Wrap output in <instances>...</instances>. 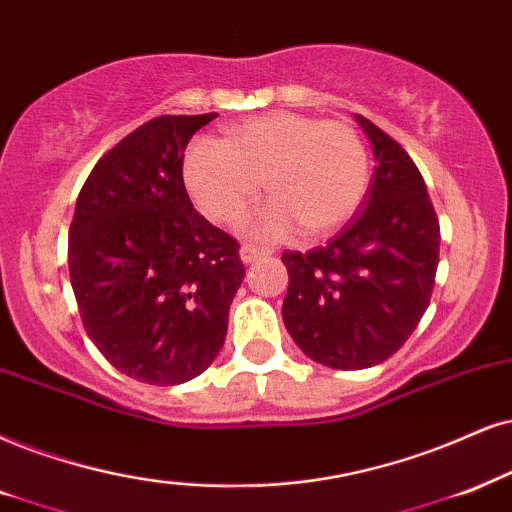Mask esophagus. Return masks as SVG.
Masks as SVG:
<instances>
[{"label":"esophagus","instance_id":"34e87169","mask_svg":"<svg viewBox=\"0 0 512 512\" xmlns=\"http://www.w3.org/2000/svg\"><path fill=\"white\" fill-rule=\"evenodd\" d=\"M264 255H269V250H262V248H257V245H250V243L241 245V260L245 264L260 260V257H264Z\"/></svg>","mask_w":512,"mask_h":512}]
</instances>
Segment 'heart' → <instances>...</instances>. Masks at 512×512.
<instances>
[{"label":"heart","instance_id":"1","mask_svg":"<svg viewBox=\"0 0 512 512\" xmlns=\"http://www.w3.org/2000/svg\"><path fill=\"white\" fill-rule=\"evenodd\" d=\"M184 184L196 208L229 224L260 196H274L243 226L286 238L300 226L331 234L357 215L368 189V153L347 122L278 111L226 129V139L196 137L186 146Z\"/></svg>","mask_w":512,"mask_h":512}]
</instances>
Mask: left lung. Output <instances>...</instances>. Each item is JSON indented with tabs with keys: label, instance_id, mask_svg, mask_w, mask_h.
I'll return each instance as SVG.
<instances>
[{
	"label": "left lung",
	"instance_id": "8db88e82",
	"mask_svg": "<svg viewBox=\"0 0 512 512\" xmlns=\"http://www.w3.org/2000/svg\"><path fill=\"white\" fill-rule=\"evenodd\" d=\"M378 160L357 215L326 245L286 250L283 323L309 359L359 371L383 364L428 309L439 222L411 155L357 113Z\"/></svg>",
	"mask_w": 512,
	"mask_h": 512
}]
</instances>
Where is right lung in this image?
I'll list each match as a JSON object with an SVG mask.
<instances>
[{
    "label": "right lung",
    "mask_w": 512,
    "mask_h": 512,
    "mask_svg": "<svg viewBox=\"0 0 512 512\" xmlns=\"http://www.w3.org/2000/svg\"><path fill=\"white\" fill-rule=\"evenodd\" d=\"M205 115H160L103 153L68 234L82 326L108 364L148 385H179L224 345L245 267L184 186V151Z\"/></svg>",
    "instance_id": "1"
}]
</instances>
